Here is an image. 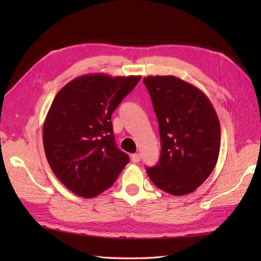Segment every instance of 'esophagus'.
I'll use <instances>...</instances> for the list:
<instances>
[{
	"label": "esophagus",
	"mask_w": 261,
	"mask_h": 261,
	"mask_svg": "<svg viewBox=\"0 0 261 261\" xmlns=\"http://www.w3.org/2000/svg\"><path fill=\"white\" fill-rule=\"evenodd\" d=\"M140 159H141V156L139 153H134L131 156V160H132V163H135V164H137V163H139L140 162Z\"/></svg>",
	"instance_id": "obj_1"
}]
</instances>
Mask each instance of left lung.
Here are the masks:
<instances>
[{
    "mask_svg": "<svg viewBox=\"0 0 261 261\" xmlns=\"http://www.w3.org/2000/svg\"><path fill=\"white\" fill-rule=\"evenodd\" d=\"M143 83L157 115L159 163L147 168L149 178L170 195L201 186L212 173L221 146L220 121L207 96L176 76H148Z\"/></svg>",
    "mask_w": 261,
    "mask_h": 261,
    "instance_id": "left-lung-1",
    "label": "left lung"
}]
</instances>
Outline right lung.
I'll return each mask as SVG.
<instances>
[{"label":"right lung","mask_w":261,"mask_h":261,"mask_svg":"<svg viewBox=\"0 0 261 261\" xmlns=\"http://www.w3.org/2000/svg\"><path fill=\"white\" fill-rule=\"evenodd\" d=\"M140 79L82 75L55 96L43 123V148L55 175L76 195L97 196L129 163L115 146L111 115Z\"/></svg>","instance_id":"right-lung-1"}]
</instances>
